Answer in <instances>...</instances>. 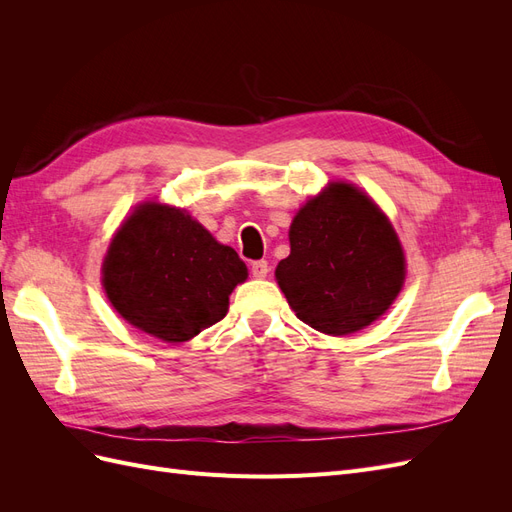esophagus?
Listing matches in <instances>:
<instances>
[{
    "mask_svg": "<svg viewBox=\"0 0 512 512\" xmlns=\"http://www.w3.org/2000/svg\"><path fill=\"white\" fill-rule=\"evenodd\" d=\"M250 269H252V275L256 277V280H262V277H267V273H269V262L267 260H254Z\"/></svg>",
    "mask_w": 512,
    "mask_h": 512,
    "instance_id": "34e87169",
    "label": "esophagus"
}]
</instances>
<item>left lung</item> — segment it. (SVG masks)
<instances>
[{"mask_svg":"<svg viewBox=\"0 0 512 512\" xmlns=\"http://www.w3.org/2000/svg\"><path fill=\"white\" fill-rule=\"evenodd\" d=\"M404 269L399 239L374 200L350 183H331L292 220L290 256L275 277L299 320L348 335L389 309Z\"/></svg>","mask_w":512,"mask_h":512,"instance_id":"1","label":"left lung"}]
</instances>
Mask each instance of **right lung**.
Returning <instances> with one entry per match:
<instances>
[{
    "instance_id": "right-lung-1",
    "label": "right lung",
    "mask_w": 512,
    "mask_h": 512,
    "mask_svg": "<svg viewBox=\"0 0 512 512\" xmlns=\"http://www.w3.org/2000/svg\"><path fill=\"white\" fill-rule=\"evenodd\" d=\"M104 290L136 329L188 342L228 312L245 262L181 209L147 203L123 222L104 260Z\"/></svg>"
}]
</instances>
